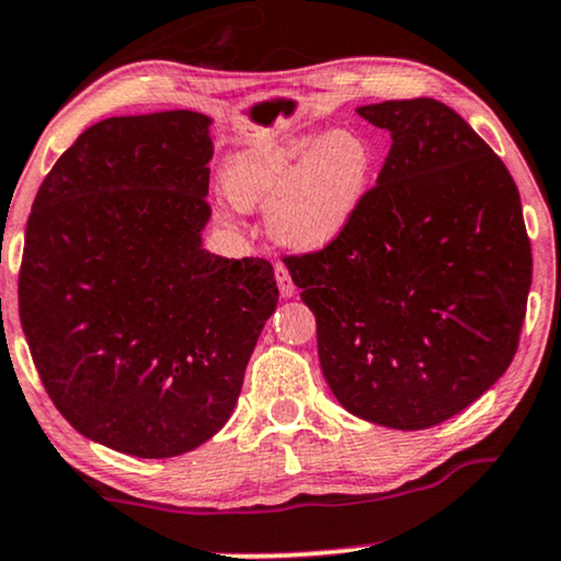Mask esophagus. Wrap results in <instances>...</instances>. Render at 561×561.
<instances>
[{"mask_svg": "<svg viewBox=\"0 0 561 561\" xmlns=\"http://www.w3.org/2000/svg\"><path fill=\"white\" fill-rule=\"evenodd\" d=\"M274 276H276V285H279V293H282V297H293V295L297 293V287H295L293 276H289V272H287V266H285V264H276V266H274Z\"/></svg>", "mask_w": 561, "mask_h": 561, "instance_id": "obj_1", "label": "esophagus"}]
</instances>
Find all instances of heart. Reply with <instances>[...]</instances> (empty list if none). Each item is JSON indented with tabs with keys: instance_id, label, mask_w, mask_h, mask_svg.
Listing matches in <instances>:
<instances>
[{
	"instance_id": "heart-1",
	"label": "heart",
	"mask_w": 561,
	"mask_h": 561,
	"mask_svg": "<svg viewBox=\"0 0 561 561\" xmlns=\"http://www.w3.org/2000/svg\"><path fill=\"white\" fill-rule=\"evenodd\" d=\"M370 170V147L357 134L329 131L236 154L225 168V191L243 209L272 207L268 230L282 245L313 251L357 215Z\"/></svg>"
}]
</instances>
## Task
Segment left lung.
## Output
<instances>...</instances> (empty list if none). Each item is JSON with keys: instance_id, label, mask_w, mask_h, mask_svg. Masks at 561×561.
Instances as JSON below:
<instances>
[{"instance_id": "8db88e82", "label": "left lung", "mask_w": 561, "mask_h": 561, "mask_svg": "<svg viewBox=\"0 0 561 561\" xmlns=\"http://www.w3.org/2000/svg\"><path fill=\"white\" fill-rule=\"evenodd\" d=\"M391 131L378 183L318 251L282 256L313 310L323 378L346 411L427 430L513 363L534 256L520 194L450 105L357 108Z\"/></svg>"}]
</instances>
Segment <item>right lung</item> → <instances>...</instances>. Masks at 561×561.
Returning <instances> with one entry per match:
<instances>
[{"label": "right lung", "mask_w": 561, "mask_h": 561, "mask_svg": "<svg viewBox=\"0 0 561 561\" xmlns=\"http://www.w3.org/2000/svg\"><path fill=\"white\" fill-rule=\"evenodd\" d=\"M211 139L196 111L113 116L54 162L18 300L48 399L80 435L170 458L222 430L279 289L266 259L202 248Z\"/></svg>", "instance_id": "right-lung-1"}]
</instances>
